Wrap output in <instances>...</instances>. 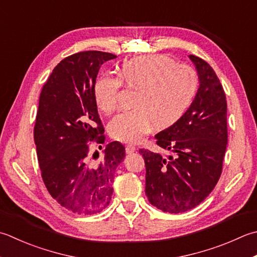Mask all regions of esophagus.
<instances>
[{
  "label": "esophagus",
  "instance_id": "obj_1",
  "mask_svg": "<svg viewBox=\"0 0 257 257\" xmlns=\"http://www.w3.org/2000/svg\"><path fill=\"white\" fill-rule=\"evenodd\" d=\"M134 152H136V147L133 145H127L125 146V153L127 154H133Z\"/></svg>",
  "mask_w": 257,
  "mask_h": 257
}]
</instances>
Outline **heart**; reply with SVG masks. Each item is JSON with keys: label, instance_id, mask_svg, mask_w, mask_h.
Instances as JSON below:
<instances>
[{"label": "heart", "instance_id": "1", "mask_svg": "<svg viewBox=\"0 0 257 257\" xmlns=\"http://www.w3.org/2000/svg\"><path fill=\"white\" fill-rule=\"evenodd\" d=\"M121 81L138 89L135 108L112 118L109 134L123 143H138L157 127L175 123L192 104L198 90V77L193 68L177 64L164 54L134 58L120 68L119 78L104 74L94 84V99L101 111L117 108Z\"/></svg>", "mask_w": 257, "mask_h": 257}]
</instances>
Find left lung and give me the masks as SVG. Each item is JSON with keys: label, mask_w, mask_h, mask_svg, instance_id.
I'll use <instances>...</instances> for the list:
<instances>
[{"label": "left lung", "mask_w": 257, "mask_h": 257, "mask_svg": "<svg viewBox=\"0 0 257 257\" xmlns=\"http://www.w3.org/2000/svg\"><path fill=\"white\" fill-rule=\"evenodd\" d=\"M198 73L199 88L182 117L155 136L160 148L174 156L140 149L146 167L149 203L166 213H184L198 206L217 184L227 145V102L210 65L188 55Z\"/></svg>", "instance_id": "left-lung-1"}]
</instances>
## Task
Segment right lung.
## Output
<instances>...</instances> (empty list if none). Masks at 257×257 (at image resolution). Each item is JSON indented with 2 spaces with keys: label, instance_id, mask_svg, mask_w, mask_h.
I'll list each match as a JSON object with an SVG mask.
<instances>
[{
  "label": "right lung",
  "instance_id": "right-lung-1",
  "mask_svg": "<svg viewBox=\"0 0 257 257\" xmlns=\"http://www.w3.org/2000/svg\"><path fill=\"white\" fill-rule=\"evenodd\" d=\"M115 58L101 51L70 55L53 69L40 94L34 142L43 183L62 207L75 214L92 215L107 207L115 168L124 158L119 142L105 146L102 156L89 148L104 143L93 89L100 67Z\"/></svg>",
  "mask_w": 257,
  "mask_h": 257
}]
</instances>
